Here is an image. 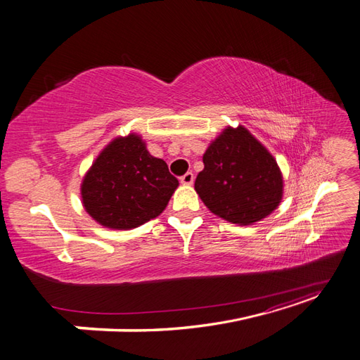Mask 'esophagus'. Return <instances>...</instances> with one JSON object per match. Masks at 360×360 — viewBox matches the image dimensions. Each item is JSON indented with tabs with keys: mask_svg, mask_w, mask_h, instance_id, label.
<instances>
[{
	"mask_svg": "<svg viewBox=\"0 0 360 360\" xmlns=\"http://www.w3.org/2000/svg\"><path fill=\"white\" fill-rule=\"evenodd\" d=\"M193 174L192 172H186V174H184V176H181L180 177V183L181 184H186V186H191V184L193 183Z\"/></svg>",
	"mask_w": 360,
	"mask_h": 360,
	"instance_id": "1",
	"label": "esophagus"
}]
</instances>
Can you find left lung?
<instances>
[{"label": "left lung", "mask_w": 360, "mask_h": 360, "mask_svg": "<svg viewBox=\"0 0 360 360\" xmlns=\"http://www.w3.org/2000/svg\"><path fill=\"white\" fill-rule=\"evenodd\" d=\"M195 191L213 214L252 225L278 209L284 179L276 159L243 126H226L207 147Z\"/></svg>", "instance_id": "8db88e82"}]
</instances>
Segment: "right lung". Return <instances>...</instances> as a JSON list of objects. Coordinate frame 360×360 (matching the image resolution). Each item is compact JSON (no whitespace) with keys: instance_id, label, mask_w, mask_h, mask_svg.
<instances>
[{"instance_id":"obj_1","label":"right lung","mask_w":360,"mask_h":360,"mask_svg":"<svg viewBox=\"0 0 360 360\" xmlns=\"http://www.w3.org/2000/svg\"><path fill=\"white\" fill-rule=\"evenodd\" d=\"M179 180L151 156L138 134L117 136L96 158L81 183L85 212L105 228L132 230L158 217Z\"/></svg>"}]
</instances>
